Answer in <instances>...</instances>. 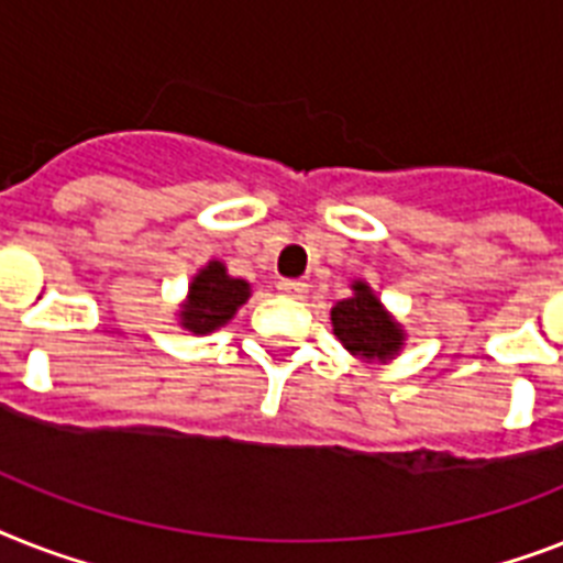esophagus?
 I'll use <instances>...</instances> for the list:
<instances>
[{"mask_svg": "<svg viewBox=\"0 0 563 563\" xmlns=\"http://www.w3.org/2000/svg\"><path fill=\"white\" fill-rule=\"evenodd\" d=\"M277 289H280L286 297H303L306 283L303 280H280L277 283Z\"/></svg>", "mask_w": 563, "mask_h": 563, "instance_id": "1", "label": "esophagus"}]
</instances>
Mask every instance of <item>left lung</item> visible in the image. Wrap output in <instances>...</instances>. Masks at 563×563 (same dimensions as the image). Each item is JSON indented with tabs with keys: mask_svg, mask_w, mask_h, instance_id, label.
Listing matches in <instances>:
<instances>
[{
	"mask_svg": "<svg viewBox=\"0 0 563 563\" xmlns=\"http://www.w3.org/2000/svg\"><path fill=\"white\" fill-rule=\"evenodd\" d=\"M332 332L344 350L364 361H390L405 344V329L364 280L353 283V297L332 306Z\"/></svg>",
	"mask_w": 563,
	"mask_h": 563,
	"instance_id": "left-lung-1",
	"label": "left lung"
}]
</instances>
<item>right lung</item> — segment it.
<instances>
[{
	"mask_svg": "<svg viewBox=\"0 0 563 563\" xmlns=\"http://www.w3.org/2000/svg\"><path fill=\"white\" fill-rule=\"evenodd\" d=\"M251 297V286L240 277H231L225 263L210 260L187 289V300L181 303L178 323L190 329L194 335H208L213 329L225 327Z\"/></svg>",
	"mask_w": 563,
	"mask_h": 563,
	"instance_id": "right-lung-1",
	"label": "right lung"
}]
</instances>
